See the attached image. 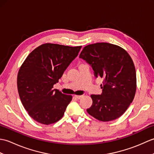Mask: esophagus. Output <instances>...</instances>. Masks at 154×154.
<instances>
[{
  "mask_svg": "<svg viewBox=\"0 0 154 154\" xmlns=\"http://www.w3.org/2000/svg\"><path fill=\"white\" fill-rule=\"evenodd\" d=\"M75 98H76V99H82V98L83 97V95H75Z\"/></svg>",
  "mask_w": 154,
  "mask_h": 154,
  "instance_id": "obj_1",
  "label": "esophagus"
}]
</instances>
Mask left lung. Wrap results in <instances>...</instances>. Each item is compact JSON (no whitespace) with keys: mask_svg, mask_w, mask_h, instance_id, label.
<instances>
[{"mask_svg":"<svg viewBox=\"0 0 154 154\" xmlns=\"http://www.w3.org/2000/svg\"><path fill=\"white\" fill-rule=\"evenodd\" d=\"M79 57L85 60L96 77L103 79L101 94H91L87 112L103 122L115 120L125 112L134 98L136 74L128 52L119 45L102 42L86 45Z\"/></svg>","mask_w":154,"mask_h":154,"instance_id":"8db88e82","label":"left lung"}]
</instances>
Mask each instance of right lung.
I'll return each mask as SVG.
<instances>
[{
    "label": "right lung",
    "instance_id": "right-lung-1",
    "mask_svg": "<svg viewBox=\"0 0 154 154\" xmlns=\"http://www.w3.org/2000/svg\"><path fill=\"white\" fill-rule=\"evenodd\" d=\"M81 48L42 44L34 49L21 65L17 77L20 99L36 122L48 125L63 117L72 96L53 89L54 85L59 82Z\"/></svg>",
    "mask_w": 154,
    "mask_h": 154
}]
</instances>
